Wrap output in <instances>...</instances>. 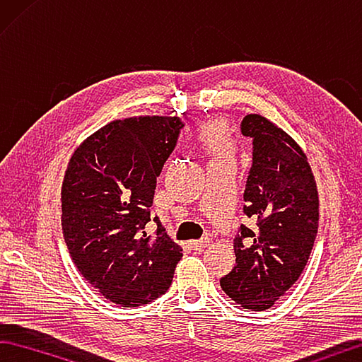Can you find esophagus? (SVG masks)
Listing matches in <instances>:
<instances>
[{
  "instance_id": "1",
  "label": "esophagus",
  "mask_w": 362,
  "mask_h": 362,
  "mask_svg": "<svg viewBox=\"0 0 362 362\" xmlns=\"http://www.w3.org/2000/svg\"><path fill=\"white\" fill-rule=\"evenodd\" d=\"M210 242H211V240L208 238V237H204V238H200V240H194V242H191V248L194 251H204L206 246L210 245Z\"/></svg>"
}]
</instances>
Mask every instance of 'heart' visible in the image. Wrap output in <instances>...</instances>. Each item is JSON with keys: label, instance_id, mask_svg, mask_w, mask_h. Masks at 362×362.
<instances>
[{"label": "heart", "instance_id": "1", "mask_svg": "<svg viewBox=\"0 0 362 362\" xmlns=\"http://www.w3.org/2000/svg\"><path fill=\"white\" fill-rule=\"evenodd\" d=\"M197 138L202 146L213 157V160H224L233 156V141L229 130L221 120H208L202 124L197 132Z\"/></svg>", "mask_w": 362, "mask_h": 362}]
</instances>
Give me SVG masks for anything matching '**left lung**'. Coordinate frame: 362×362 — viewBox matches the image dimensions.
Returning a JSON list of instances; mask_svg holds the SVG:
<instances>
[{"instance_id":"obj_1","label":"left lung","mask_w":362,"mask_h":362,"mask_svg":"<svg viewBox=\"0 0 362 362\" xmlns=\"http://www.w3.org/2000/svg\"><path fill=\"white\" fill-rule=\"evenodd\" d=\"M242 133L252 139L243 213L256 227L240 226L235 267L221 278V288L238 305L267 310L305 269L318 233L320 200L307 156L286 132L248 114Z\"/></svg>"}]
</instances>
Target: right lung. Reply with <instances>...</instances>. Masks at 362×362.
Returning a JSON list of instances; mask_svg holds the SVG:
<instances>
[{
    "mask_svg": "<svg viewBox=\"0 0 362 362\" xmlns=\"http://www.w3.org/2000/svg\"><path fill=\"white\" fill-rule=\"evenodd\" d=\"M185 124L180 117L112 120L69 158L62 186V229L81 275L120 307H141L167 293L182 248L160 219L151 221L157 176Z\"/></svg>",
    "mask_w": 362,
    "mask_h": 362,
    "instance_id": "right-lung-1",
    "label": "right lung"
}]
</instances>
